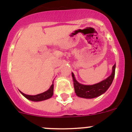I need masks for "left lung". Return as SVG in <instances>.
<instances>
[{"label":"left lung","instance_id":"1","mask_svg":"<svg viewBox=\"0 0 132 132\" xmlns=\"http://www.w3.org/2000/svg\"><path fill=\"white\" fill-rule=\"evenodd\" d=\"M116 64L112 66V73L105 80L101 81L99 83L93 85H83L80 84L75 79L73 73H71L73 80L75 92L78 97L83 98H94L102 95L107 91L112 83L115 76Z\"/></svg>","mask_w":132,"mask_h":132}]
</instances>
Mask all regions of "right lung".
<instances>
[{"instance_id":"add662e5","label":"right lung","mask_w":132,"mask_h":132,"mask_svg":"<svg viewBox=\"0 0 132 132\" xmlns=\"http://www.w3.org/2000/svg\"><path fill=\"white\" fill-rule=\"evenodd\" d=\"M22 95L25 96L27 99L29 100L33 101V102H40V101H43L45 100L49 99L51 98L54 93V84H52L50 87L49 88L48 90L44 92V93H41V94H36V95H27L23 93L22 92L20 91Z\"/></svg>"}]
</instances>
